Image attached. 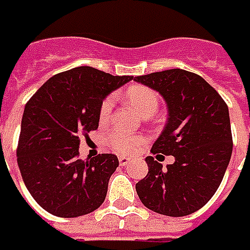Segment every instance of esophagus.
<instances>
[{"instance_id":"1","label":"esophagus","mask_w":250,"mask_h":250,"mask_svg":"<svg viewBox=\"0 0 250 250\" xmlns=\"http://www.w3.org/2000/svg\"><path fill=\"white\" fill-rule=\"evenodd\" d=\"M118 162H120V164H121V166H126V164H129V163H130V160H129V157L120 156L118 157Z\"/></svg>"}]
</instances>
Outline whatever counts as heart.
Here are the masks:
<instances>
[{"mask_svg":"<svg viewBox=\"0 0 250 250\" xmlns=\"http://www.w3.org/2000/svg\"><path fill=\"white\" fill-rule=\"evenodd\" d=\"M129 102L133 105L136 110L139 111L143 117L153 116L160 106V98L157 93L153 90L145 87V86H132L126 91ZM113 109V98L107 97L100 107V120L101 122H106L109 120ZM107 144L111 149L118 153H133L139 149V146L144 143V139L140 136H134L124 130H113L107 134Z\"/></svg>","mask_w":250,"mask_h":250,"instance_id":"b5f03b06","label":"heart"}]
</instances>
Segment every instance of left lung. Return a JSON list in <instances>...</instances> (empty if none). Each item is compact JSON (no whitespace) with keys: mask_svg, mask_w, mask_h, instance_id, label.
Listing matches in <instances>:
<instances>
[{"mask_svg":"<svg viewBox=\"0 0 250 250\" xmlns=\"http://www.w3.org/2000/svg\"><path fill=\"white\" fill-rule=\"evenodd\" d=\"M134 81L159 91L168 107L166 128L152 153L173 156L163 164L148 156V175L136 185L140 201L155 213L183 217L211 199L233 150L229 109L215 88L194 72L172 68Z\"/></svg>","mask_w":250,"mask_h":250,"instance_id":"obj_1","label":"left lung"}]
</instances>
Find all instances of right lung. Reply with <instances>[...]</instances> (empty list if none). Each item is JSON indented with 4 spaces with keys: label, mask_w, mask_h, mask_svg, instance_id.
<instances>
[{
    "label": "right lung",
    "mask_w": 250,
    "mask_h": 250,
    "mask_svg": "<svg viewBox=\"0 0 250 250\" xmlns=\"http://www.w3.org/2000/svg\"><path fill=\"white\" fill-rule=\"evenodd\" d=\"M132 79L82 65L49 78L26 102L17 163L26 188L45 211L75 218L104 203L118 159L101 153L81 160V136L98 129L106 95Z\"/></svg>",
    "instance_id": "add662e5"
}]
</instances>
